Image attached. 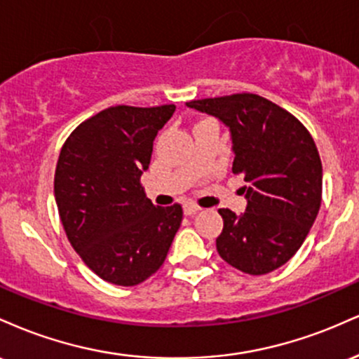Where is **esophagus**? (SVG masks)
<instances>
[{
    "mask_svg": "<svg viewBox=\"0 0 359 359\" xmlns=\"http://www.w3.org/2000/svg\"><path fill=\"white\" fill-rule=\"evenodd\" d=\"M199 211H201V208L197 204H194V203L184 204V212L187 214V216H192V214H196V212H199Z\"/></svg>",
    "mask_w": 359,
    "mask_h": 359,
    "instance_id": "1",
    "label": "esophagus"
}]
</instances>
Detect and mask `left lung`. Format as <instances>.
I'll use <instances>...</instances> for the list:
<instances>
[{
  "instance_id": "obj_1",
  "label": "left lung",
  "mask_w": 359,
  "mask_h": 359,
  "mask_svg": "<svg viewBox=\"0 0 359 359\" xmlns=\"http://www.w3.org/2000/svg\"><path fill=\"white\" fill-rule=\"evenodd\" d=\"M219 118L233 138V174L245 177L241 216L219 209V257L248 275L280 269L297 253L323 201V163L314 138L292 113L251 93L185 102Z\"/></svg>"
}]
</instances>
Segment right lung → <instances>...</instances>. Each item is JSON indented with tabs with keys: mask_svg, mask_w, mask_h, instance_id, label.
Segmentation results:
<instances>
[{
	"mask_svg": "<svg viewBox=\"0 0 359 359\" xmlns=\"http://www.w3.org/2000/svg\"><path fill=\"white\" fill-rule=\"evenodd\" d=\"M174 111V104L111 106L62 145L53 177L62 226L82 262L114 285L151 277L182 222V205H154L140 182L156 133Z\"/></svg>",
	"mask_w": 359,
	"mask_h": 359,
	"instance_id": "add662e5",
	"label": "right lung"
}]
</instances>
